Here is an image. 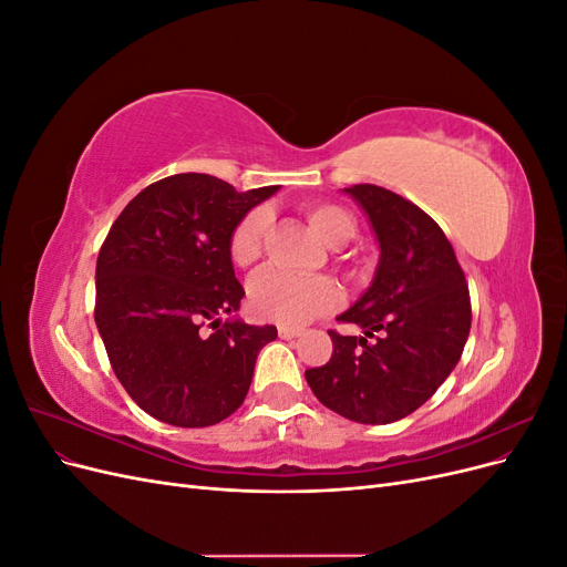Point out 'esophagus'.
Listing matches in <instances>:
<instances>
[{
	"instance_id": "34e87169",
	"label": "esophagus",
	"mask_w": 567,
	"mask_h": 567,
	"mask_svg": "<svg viewBox=\"0 0 567 567\" xmlns=\"http://www.w3.org/2000/svg\"><path fill=\"white\" fill-rule=\"evenodd\" d=\"M298 336H302V331L300 329H293V326H279V338H284V340H290V338H298Z\"/></svg>"
}]
</instances>
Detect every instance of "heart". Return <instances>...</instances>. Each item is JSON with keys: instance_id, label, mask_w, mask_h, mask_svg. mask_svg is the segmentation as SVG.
Wrapping results in <instances>:
<instances>
[{"instance_id": "b5f03b06", "label": "heart", "mask_w": 567, "mask_h": 567, "mask_svg": "<svg viewBox=\"0 0 567 567\" xmlns=\"http://www.w3.org/2000/svg\"><path fill=\"white\" fill-rule=\"evenodd\" d=\"M307 221L326 246L340 248L354 236V219L338 205L319 203L307 208ZM271 219L267 210H250L229 236V260L238 269H252L262 257ZM340 300L338 288L323 277L298 279L284 271H265L250 286V312L284 326H300Z\"/></svg>"}]
</instances>
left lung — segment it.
<instances>
[{"label":"left lung","instance_id":"1","mask_svg":"<svg viewBox=\"0 0 567 567\" xmlns=\"http://www.w3.org/2000/svg\"><path fill=\"white\" fill-rule=\"evenodd\" d=\"M342 192L369 217L379 267L364 296L338 315L362 336L329 331L331 359L305 379L336 414L383 425L416 411L454 371L471 331V296L447 236L419 205L375 184Z\"/></svg>","mask_w":567,"mask_h":567}]
</instances>
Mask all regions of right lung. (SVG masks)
Returning a JSON list of instances; mask_svg holds the SVG:
<instances>
[{
    "label": "right lung",
    "mask_w": 567,
    "mask_h": 567,
    "mask_svg": "<svg viewBox=\"0 0 567 567\" xmlns=\"http://www.w3.org/2000/svg\"><path fill=\"white\" fill-rule=\"evenodd\" d=\"M277 192L238 194L210 175H173L136 194L113 221L96 260L94 319L117 381L153 419L205 427L244 404L277 326L236 317L246 290L229 236Z\"/></svg>",
    "instance_id": "1"
}]
</instances>
